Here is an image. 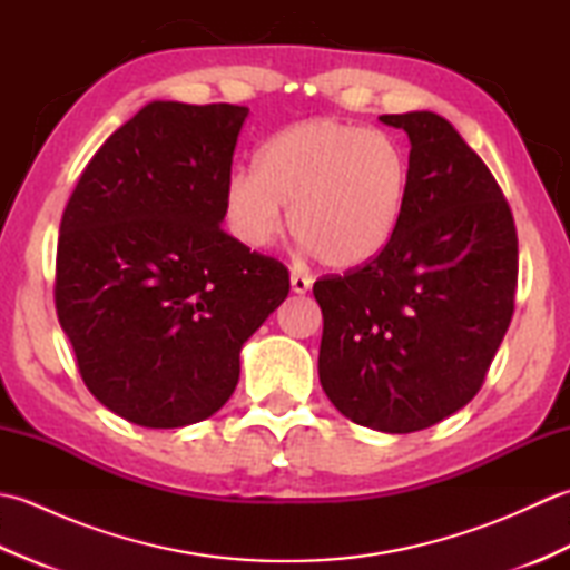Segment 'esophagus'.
I'll return each instance as SVG.
<instances>
[{
	"label": "esophagus",
	"mask_w": 570,
	"mask_h": 570,
	"mask_svg": "<svg viewBox=\"0 0 570 570\" xmlns=\"http://www.w3.org/2000/svg\"><path fill=\"white\" fill-rule=\"evenodd\" d=\"M311 278L301 276V274H292V292L294 294H308L311 292Z\"/></svg>",
	"instance_id": "34e87169"
}]
</instances>
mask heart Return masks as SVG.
Returning <instances> with one entry per match:
<instances>
[{
    "label": "heart",
    "mask_w": 570,
    "mask_h": 570,
    "mask_svg": "<svg viewBox=\"0 0 570 570\" xmlns=\"http://www.w3.org/2000/svg\"><path fill=\"white\" fill-rule=\"evenodd\" d=\"M411 164L386 131L304 119L266 139L254 174L225 180L223 205L233 235L247 247L269 245L286 210L288 233L335 272L367 266L392 245L404 223Z\"/></svg>",
    "instance_id": "heart-1"
}]
</instances>
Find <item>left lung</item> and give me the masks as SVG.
Wrapping results in <instances>:
<instances>
[{
  "instance_id": "1",
  "label": "left lung",
  "mask_w": 570,
  "mask_h": 570,
  "mask_svg": "<svg viewBox=\"0 0 570 570\" xmlns=\"http://www.w3.org/2000/svg\"><path fill=\"white\" fill-rule=\"evenodd\" d=\"M380 122L409 137V205L377 259L313 284L318 377L350 421L414 433L485 382L514 313L517 229L498 180L448 119L421 110Z\"/></svg>"
}]
</instances>
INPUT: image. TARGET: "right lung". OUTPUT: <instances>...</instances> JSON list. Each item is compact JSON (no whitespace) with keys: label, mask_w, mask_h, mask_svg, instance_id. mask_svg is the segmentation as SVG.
<instances>
[{"label":"right lung","mask_w":570,"mask_h":570,"mask_svg":"<svg viewBox=\"0 0 570 570\" xmlns=\"http://www.w3.org/2000/svg\"><path fill=\"white\" fill-rule=\"evenodd\" d=\"M242 105L154 100L107 139L63 210L56 311L112 414L180 429L233 396L288 272L220 227Z\"/></svg>","instance_id":"add662e5"}]
</instances>
